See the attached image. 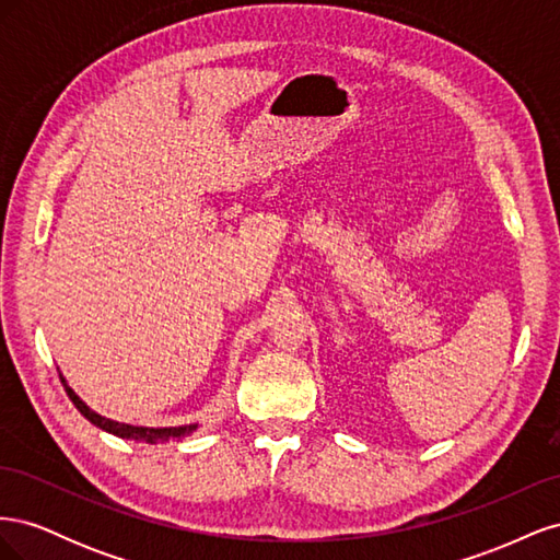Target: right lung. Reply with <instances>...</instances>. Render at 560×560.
<instances>
[{
	"label": "right lung",
	"instance_id": "1",
	"mask_svg": "<svg viewBox=\"0 0 560 560\" xmlns=\"http://www.w3.org/2000/svg\"><path fill=\"white\" fill-rule=\"evenodd\" d=\"M60 381H62V385H65L67 397L72 399V404L77 406L79 413H81L83 418H86V420H91L95 428L105 430V432H109V434H114V436L132 439V442H144V444H159V442H167V439L191 434V432L198 428V422H191V425H177V428H144V425H128V422H118V420L105 418V416L95 413L93 409H89L86 401H81V397L74 393V389H72L70 385H67V381L62 378V374H60Z\"/></svg>",
	"mask_w": 560,
	"mask_h": 560
}]
</instances>
